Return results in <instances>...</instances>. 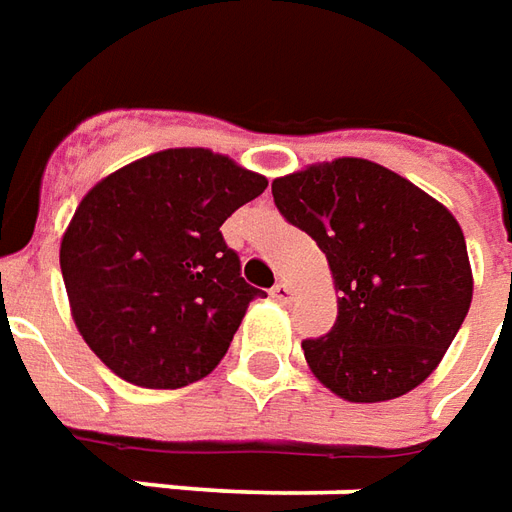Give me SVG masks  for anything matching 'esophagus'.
<instances>
[{
	"mask_svg": "<svg viewBox=\"0 0 512 512\" xmlns=\"http://www.w3.org/2000/svg\"><path fill=\"white\" fill-rule=\"evenodd\" d=\"M292 295H295V292H292V286L286 284V281H278V284L270 289V297H273V300H278V303H289V300H292Z\"/></svg>",
	"mask_w": 512,
	"mask_h": 512,
	"instance_id": "obj_1",
	"label": "esophagus"
}]
</instances>
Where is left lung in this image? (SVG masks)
<instances>
[{
  "label": "left lung",
  "instance_id": "obj_1",
  "mask_svg": "<svg viewBox=\"0 0 512 512\" xmlns=\"http://www.w3.org/2000/svg\"><path fill=\"white\" fill-rule=\"evenodd\" d=\"M273 198L320 245L342 292L331 333L303 342L314 378L347 402L394 400L430 378L474 292L455 215L358 157L281 176Z\"/></svg>",
  "mask_w": 512,
  "mask_h": 512
}]
</instances>
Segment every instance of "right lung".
<instances>
[{
	"instance_id": "1",
	"label": "right lung",
	"mask_w": 512,
	"mask_h": 512,
	"mask_svg": "<svg viewBox=\"0 0 512 512\" xmlns=\"http://www.w3.org/2000/svg\"><path fill=\"white\" fill-rule=\"evenodd\" d=\"M267 179L209 148L129 162L76 206L60 270L76 331L104 366L143 389L206 378L253 297L220 226Z\"/></svg>"
}]
</instances>
